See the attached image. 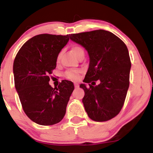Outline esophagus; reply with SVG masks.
I'll use <instances>...</instances> for the list:
<instances>
[{"instance_id": "1", "label": "esophagus", "mask_w": 153, "mask_h": 153, "mask_svg": "<svg viewBox=\"0 0 153 153\" xmlns=\"http://www.w3.org/2000/svg\"><path fill=\"white\" fill-rule=\"evenodd\" d=\"M74 85H75V88H79V84L78 83H75Z\"/></svg>"}]
</instances>
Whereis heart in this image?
Segmentation results:
<instances>
[{"label":"heart","mask_w":153,"mask_h":153,"mask_svg":"<svg viewBox=\"0 0 153 153\" xmlns=\"http://www.w3.org/2000/svg\"><path fill=\"white\" fill-rule=\"evenodd\" d=\"M72 51H73V54L76 56L77 57H78L79 54L84 52L83 49L81 47L78 46V45H73L72 47ZM61 53H59L57 57V62H58L59 61V59H60ZM81 73V71L80 70H68L65 72L64 73V77L68 80H78L80 77V74Z\"/></svg>","instance_id":"1"}]
</instances>
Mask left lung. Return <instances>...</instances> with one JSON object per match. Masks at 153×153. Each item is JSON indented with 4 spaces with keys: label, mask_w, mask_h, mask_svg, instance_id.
<instances>
[{
    "label": "left lung",
    "mask_w": 153,
    "mask_h": 153,
    "mask_svg": "<svg viewBox=\"0 0 153 153\" xmlns=\"http://www.w3.org/2000/svg\"><path fill=\"white\" fill-rule=\"evenodd\" d=\"M88 51L90 62L83 82L85 111L95 122H106L118 115L129 85L131 61L125 44L110 31L94 30L69 35ZM99 85L94 87L95 81ZM92 82V83L89 84Z\"/></svg>",
    "instance_id": "left-lung-1"
}]
</instances>
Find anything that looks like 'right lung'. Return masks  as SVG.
<instances>
[{"mask_svg":"<svg viewBox=\"0 0 153 153\" xmlns=\"http://www.w3.org/2000/svg\"><path fill=\"white\" fill-rule=\"evenodd\" d=\"M68 41V34L36 35L23 45L15 57V87L23 110L40 125H53L62 120L74 90L69 80H62L54 88L49 84L57 55Z\"/></svg>","mask_w":153,"mask_h":153,"instance_id":"right-lung-1","label":"right lung"}]
</instances>
